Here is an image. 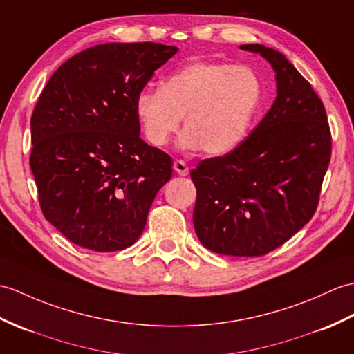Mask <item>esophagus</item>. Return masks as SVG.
<instances>
[{
	"label": "esophagus",
	"instance_id": "obj_1",
	"mask_svg": "<svg viewBox=\"0 0 354 354\" xmlns=\"http://www.w3.org/2000/svg\"><path fill=\"white\" fill-rule=\"evenodd\" d=\"M174 169H175V171H176L179 176H187L188 175V166H187L184 161L176 160L174 162Z\"/></svg>",
	"mask_w": 354,
	"mask_h": 354
}]
</instances>
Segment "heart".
I'll return each instance as SVG.
<instances>
[{
    "label": "heart",
    "instance_id": "obj_1",
    "mask_svg": "<svg viewBox=\"0 0 354 354\" xmlns=\"http://www.w3.org/2000/svg\"><path fill=\"white\" fill-rule=\"evenodd\" d=\"M262 96V80L252 68L193 62L164 80L160 90L140 92L136 114L152 146L167 145L184 118L183 149L223 155L248 137Z\"/></svg>",
    "mask_w": 354,
    "mask_h": 354
}]
</instances>
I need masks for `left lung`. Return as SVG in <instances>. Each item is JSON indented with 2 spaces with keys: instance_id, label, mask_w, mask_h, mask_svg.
<instances>
[{
  "instance_id": "obj_1",
  "label": "left lung",
  "mask_w": 354,
  "mask_h": 354,
  "mask_svg": "<svg viewBox=\"0 0 354 354\" xmlns=\"http://www.w3.org/2000/svg\"><path fill=\"white\" fill-rule=\"evenodd\" d=\"M240 49L271 64L277 95L241 145L192 170L197 190L193 223L211 252L261 257L314 216L332 137L322 100L283 54L259 44Z\"/></svg>"
}]
</instances>
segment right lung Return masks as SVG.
I'll list each match as a JSON object with an SVG mask.
<instances>
[{"label":"right lung","instance_id":"right-lung-1","mask_svg":"<svg viewBox=\"0 0 354 354\" xmlns=\"http://www.w3.org/2000/svg\"><path fill=\"white\" fill-rule=\"evenodd\" d=\"M178 53L161 44H104L64 62L31 116L30 167L45 218L69 241L116 252L142 235L171 158L140 138L136 100Z\"/></svg>","mask_w":354,"mask_h":354}]
</instances>
